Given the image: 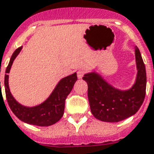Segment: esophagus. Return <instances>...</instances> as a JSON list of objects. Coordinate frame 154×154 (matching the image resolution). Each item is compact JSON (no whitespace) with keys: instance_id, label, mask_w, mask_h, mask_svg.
I'll list each match as a JSON object with an SVG mask.
<instances>
[{"instance_id":"obj_1","label":"esophagus","mask_w":154,"mask_h":154,"mask_svg":"<svg viewBox=\"0 0 154 154\" xmlns=\"http://www.w3.org/2000/svg\"><path fill=\"white\" fill-rule=\"evenodd\" d=\"M85 70H83V69H80L77 71V77L79 78V79H82L84 74H85Z\"/></svg>"}]
</instances>
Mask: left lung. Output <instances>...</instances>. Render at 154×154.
Returning <instances> with one entry per match:
<instances>
[{
  "label": "left lung",
  "mask_w": 154,
  "mask_h": 154,
  "mask_svg": "<svg viewBox=\"0 0 154 154\" xmlns=\"http://www.w3.org/2000/svg\"><path fill=\"white\" fill-rule=\"evenodd\" d=\"M137 74L129 90L116 89L95 72L84 75L87 82L88 99L91 112L101 121L116 123L137 113L142 105L146 90V71L140 52L135 47Z\"/></svg>",
  "instance_id": "left-lung-1"
}]
</instances>
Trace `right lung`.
<instances>
[{
    "label": "right lung",
    "instance_id": "right-lung-1",
    "mask_svg": "<svg viewBox=\"0 0 154 154\" xmlns=\"http://www.w3.org/2000/svg\"><path fill=\"white\" fill-rule=\"evenodd\" d=\"M22 47L16 49L12 55L5 75V95L9 107L17 118L26 124L36 126L46 127L56 124L64 115V104L67 96L72 90L77 80V72L62 78L56 85L50 96L43 103L35 106H26L17 103L9 90V75L13 62L19 54ZM1 87V82H0Z\"/></svg>",
    "mask_w": 154,
    "mask_h": 154
}]
</instances>
